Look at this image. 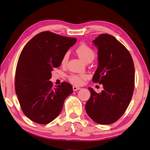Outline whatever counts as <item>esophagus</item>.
Instances as JSON below:
<instances>
[{"label":"esophagus","mask_w":150,"mask_h":150,"mask_svg":"<svg viewBox=\"0 0 150 150\" xmlns=\"http://www.w3.org/2000/svg\"><path fill=\"white\" fill-rule=\"evenodd\" d=\"M80 89H81V88H80L79 87H77V86H73V91H77V90H80Z\"/></svg>","instance_id":"esophagus-1"}]
</instances>
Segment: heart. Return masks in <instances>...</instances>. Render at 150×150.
I'll list each match as a JSON object with an SVG mask.
<instances>
[{"instance_id": "b5f03b06", "label": "heart", "mask_w": 150, "mask_h": 150, "mask_svg": "<svg viewBox=\"0 0 150 150\" xmlns=\"http://www.w3.org/2000/svg\"><path fill=\"white\" fill-rule=\"evenodd\" d=\"M76 53L84 62H92L95 58V52H94V50L87 44L83 43L80 44L77 47ZM69 56V53L68 52L64 54L62 58V64H65L67 62ZM68 79L71 83L76 86H81L83 83V81L87 79V77L85 75L71 74L68 76Z\"/></svg>"}]
</instances>
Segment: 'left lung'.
<instances>
[{"label":"left lung","instance_id":"8db88e82","mask_svg":"<svg viewBox=\"0 0 150 150\" xmlns=\"http://www.w3.org/2000/svg\"><path fill=\"white\" fill-rule=\"evenodd\" d=\"M93 43L98 50V67L92 81L103 84V90L97 93L88 88L91 95L86 111L96 123L111 124L122 117L131 100L134 63L128 50L112 35L101 34Z\"/></svg>","mask_w":150,"mask_h":150}]
</instances>
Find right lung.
<instances>
[{"label":"right lung","instance_id":"obj_1","mask_svg":"<svg viewBox=\"0 0 150 150\" xmlns=\"http://www.w3.org/2000/svg\"><path fill=\"white\" fill-rule=\"evenodd\" d=\"M77 41L50 31L32 38L19 57L15 90L27 117L40 124L54 120L62 111L65 98L73 92L68 82L53 87L52 71L60 67L64 54Z\"/></svg>","mask_w":150,"mask_h":150}]
</instances>
